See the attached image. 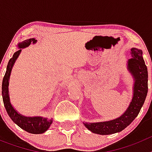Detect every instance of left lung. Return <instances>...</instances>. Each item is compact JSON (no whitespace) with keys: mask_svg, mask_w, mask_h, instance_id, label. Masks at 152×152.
<instances>
[{"mask_svg":"<svg viewBox=\"0 0 152 152\" xmlns=\"http://www.w3.org/2000/svg\"><path fill=\"white\" fill-rule=\"evenodd\" d=\"M132 56L128 61V70L133 76V96L128 109L121 116L110 121L84 123V126L94 133L110 135L121 132L139 115L148 93V69L142 58V51L136 48L131 49Z\"/></svg>","mask_w":152,"mask_h":152,"instance_id":"left-lung-1","label":"left lung"}]
</instances>
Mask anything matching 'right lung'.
Instances as JSON below:
<instances>
[{"instance_id":"right-lung-1","label":"right lung","mask_w":152,"mask_h":152,"mask_svg":"<svg viewBox=\"0 0 152 152\" xmlns=\"http://www.w3.org/2000/svg\"><path fill=\"white\" fill-rule=\"evenodd\" d=\"M36 42H37V40L35 39L34 38L29 39L25 40V41L22 42L17 45L20 49L17 51L13 54V57L9 60V62H8L7 66L6 73H5L4 77L3 78L2 82L3 101H4V104L7 113L10 117V119L13 120V123H16L17 126H20L23 130L32 134H40L45 132L49 128L50 125L52 124V119L48 120V119H46V118L41 117V116L27 117V116H24L21 114L18 113L10 103L8 86H9V79H10L12 68H13V64L15 63L18 56L20 54L21 50H22L21 49L28 47L31 43H36Z\"/></svg>"}]
</instances>
